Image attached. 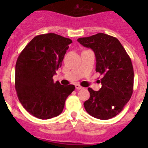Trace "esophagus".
Instances as JSON below:
<instances>
[{"instance_id": "1", "label": "esophagus", "mask_w": 148, "mask_h": 148, "mask_svg": "<svg viewBox=\"0 0 148 148\" xmlns=\"http://www.w3.org/2000/svg\"><path fill=\"white\" fill-rule=\"evenodd\" d=\"M75 88H76V90H82V89H83V87L77 84H75Z\"/></svg>"}]
</instances>
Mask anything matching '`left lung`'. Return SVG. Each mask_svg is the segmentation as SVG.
I'll list each match as a JSON object with an SVG mask.
<instances>
[{
    "instance_id": "1",
    "label": "left lung",
    "mask_w": 148,
    "mask_h": 148,
    "mask_svg": "<svg viewBox=\"0 0 148 148\" xmlns=\"http://www.w3.org/2000/svg\"><path fill=\"white\" fill-rule=\"evenodd\" d=\"M78 41L92 49L96 58L95 71L102 76L101 88L89 87L90 97L84 103L86 111L95 118L107 120L123 110L133 94L134 73L131 59L116 38L98 33Z\"/></svg>"
}]
</instances>
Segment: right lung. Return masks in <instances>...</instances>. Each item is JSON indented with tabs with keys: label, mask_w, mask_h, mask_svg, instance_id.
I'll use <instances>...</instances> for the list:
<instances>
[{
	"label": "right lung",
	"mask_w": 148,
	"mask_h": 148,
	"mask_svg": "<svg viewBox=\"0 0 148 148\" xmlns=\"http://www.w3.org/2000/svg\"><path fill=\"white\" fill-rule=\"evenodd\" d=\"M73 42L55 33L35 36L18 56L15 87L24 109L36 118L49 119L61 114L75 86L53 81L56 70Z\"/></svg>",
	"instance_id": "right-lung-1"
}]
</instances>
